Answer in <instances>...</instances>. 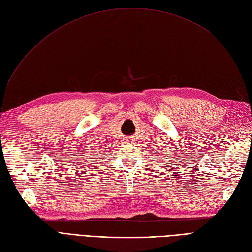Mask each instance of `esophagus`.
<instances>
[{
	"label": "esophagus",
	"instance_id": "obj_1",
	"mask_svg": "<svg viewBox=\"0 0 252 252\" xmlns=\"http://www.w3.org/2000/svg\"><path fill=\"white\" fill-rule=\"evenodd\" d=\"M128 141H129V140H128Z\"/></svg>",
	"mask_w": 252,
	"mask_h": 252
}]
</instances>
